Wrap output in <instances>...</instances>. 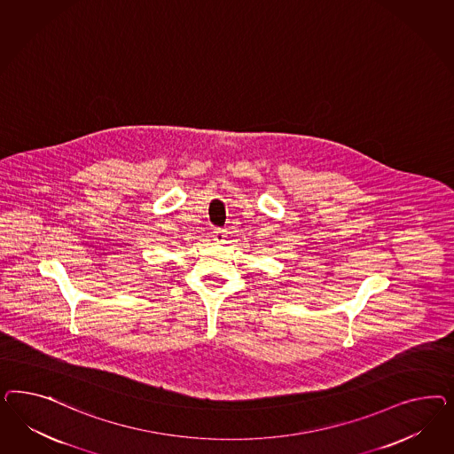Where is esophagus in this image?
Returning <instances> with one entry per match:
<instances>
[{"instance_id":"34e87169","label":"esophagus","mask_w":454,"mask_h":454,"mask_svg":"<svg viewBox=\"0 0 454 454\" xmlns=\"http://www.w3.org/2000/svg\"><path fill=\"white\" fill-rule=\"evenodd\" d=\"M213 238H215V241H216V243H223V241H224V238H226V230H223V228H215V231H213Z\"/></svg>"}]
</instances>
